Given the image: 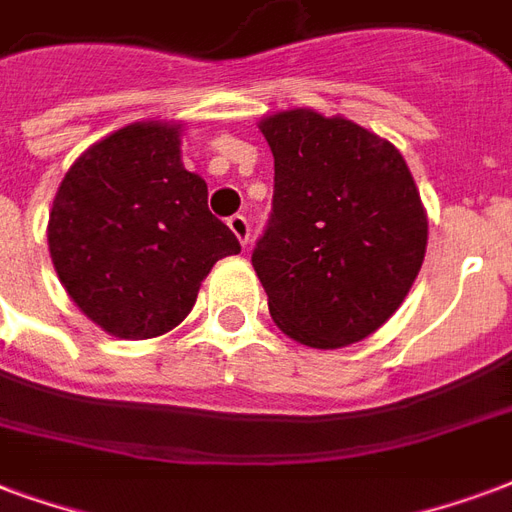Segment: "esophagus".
<instances>
[{"label":"esophagus","mask_w":512,"mask_h":512,"mask_svg":"<svg viewBox=\"0 0 512 512\" xmlns=\"http://www.w3.org/2000/svg\"><path fill=\"white\" fill-rule=\"evenodd\" d=\"M226 224H229V229L234 232V237L240 240V245H248V237H251V226H248V218H245V215H240V213L232 215V218H229Z\"/></svg>","instance_id":"1"}]
</instances>
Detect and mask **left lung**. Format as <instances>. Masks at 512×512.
Here are the masks:
<instances>
[{
	"label": "left lung",
	"mask_w": 512,
	"mask_h": 512,
	"mask_svg": "<svg viewBox=\"0 0 512 512\" xmlns=\"http://www.w3.org/2000/svg\"><path fill=\"white\" fill-rule=\"evenodd\" d=\"M275 156L253 270L280 332L310 348L370 337L405 302L429 221L402 153L343 115L294 107L259 124Z\"/></svg>",
	"instance_id": "left-lung-1"
}]
</instances>
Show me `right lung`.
<instances>
[{
	"instance_id": "obj_1",
	"label": "right lung",
	"mask_w": 512,
	"mask_h": 512,
	"mask_svg": "<svg viewBox=\"0 0 512 512\" xmlns=\"http://www.w3.org/2000/svg\"><path fill=\"white\" fill-rule=\"evenodd\" d=\"M180 124L137 121L94 142L61 180L48 248L72 302L121 340H148L191 313L199 286L240 253L207 210V183L180 161Z\"/></svg>"
}]
</instances>
